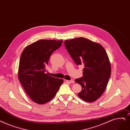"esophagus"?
Returning a JSON list of instances; mask_svg holds the SVG:
<instances>
[{"label":"esophagus","instance_id":"34e87169","mask_svg":"<svg viewBox=\"0 0 130 130\" xmlns=\"http://www.w3.org/2000/svg\"><path fill=\"white\" fill-rule=\"evenodd\" d=\"M67 82L70 83H74V81L73 80H66Z\"/></svg>","mask_w":130,"mask_h":130}]
</instances>
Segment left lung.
I'll return each instance as SVG.
<instances>
[{"label": "left lung", "mask_w": 130, "mask_h": 130, "mask_svg": "<svg viewBox=\"0 0 130 130\" xmlns=\"http://www.w3.org/2000/svg\"><path fill=\"white\" fill-rule=\"evenodd\" d=\"M64 44L76 64L84 66L83 76L75 80L82 87L78 96L87 102H93L104 92L111 74L105 49L99 43L82 37L65 40Z\"/></svg>", "instance_id": "8db88e82"}]
</instances>
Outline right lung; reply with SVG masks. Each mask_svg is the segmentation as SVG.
I'll use <instances>...</instances> for the list:
<instances>
[{
	"label": "right lung",
	"mask_w": 130,
	"mask_h": 130,
	"mask_svg": "<svg viewBox=\"0 0 130 130\" xmlns=\"http://www.w3.org/2000/svg\"><path fill=\"white\" fill-rule=\"evenodd\" d=\"M63 40H40L26 46L19 63L18 77L31 99L38 104L52 100L57 93L63 79L46 73L50 56L58 49Z\"/></svg>",
	"instance_id": "obj_1"
}]
</instances>
